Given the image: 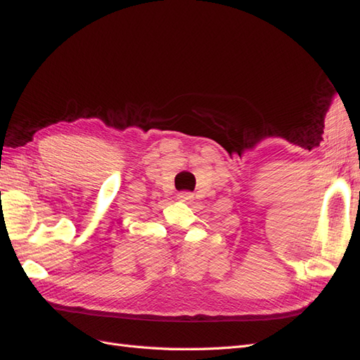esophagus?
Wrapping results in <instances>:
<instances>
[{
    "instance_id": "34e87169",
    "label": "esophagus",
    "mask_w": 360,
    "mask_h": 360,
    "mask_svg": "<svg viewBox=\"0 0 360 360\" xmlns=\"http://www.w3.org/2000/svg\"><path fill=\"white\" fill-rule=\"evenodd\" d=\"M178 199L182 200V202H190L193 199V193L191 191H181V193H178Z\"/></svg>"
}]
</instances>
